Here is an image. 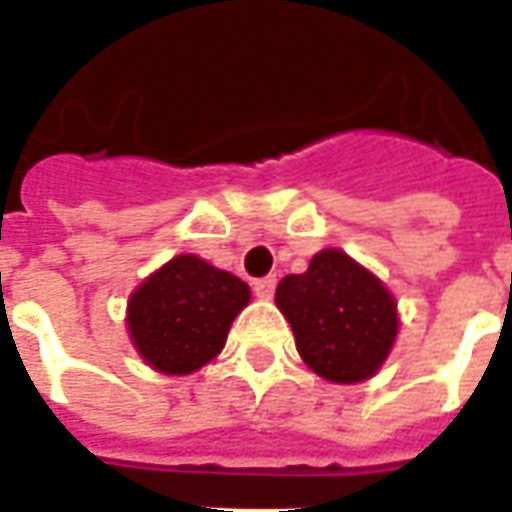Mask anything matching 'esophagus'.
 I'll return each mask as SVG.
<instances>
[{
  "label": "esophagus",
  "instance_id": "34e87169",
  "mask_svg": "<svg viewBox=\"0 0 512 512\" xmlns=\"http://www.w3.org/2000/svg\"><path fill=\"white\" fill-rule=\"evenodd\" d=\"M274 288H277V277H263V280H255V293L260 299H271L274 296Z\"/></svg>",
  "mask_w": 512,
  "mask_h": 512
}]
</instances>
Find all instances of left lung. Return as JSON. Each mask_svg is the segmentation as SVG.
Wrapping results in <instances>:
<instances>
[{"label": "left lung", "mask_w": 512, "mask_h": 512, "mask_svg": "<svg viewBox=\"0 0 512 512\" xmlns=\"http://www.w3.org/2000/svg\"><path fill=\"white\" fill-rule=\"evenodd\" d=\"M274 299L302 360L324 380H368L391 352L399 327L393 296L338 249L318 252L305 274H288Z\"/></svg>", "instance_id": "obj_1"}]
</instances>
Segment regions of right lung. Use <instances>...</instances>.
Wrapping results in <instances>:
<instances>
[{
	"label": "right lung",
	"instance_id": "right-lung-1",
	"mask_svg": "<svg viewBox=\"0 0 512 512\" xmlns=\"http://www.w3.org/2000/svg\"><path fill=\"white\" fill-rule=\"evenodd\" d=\"M249 285L194 255H180L132 293L130 338L149 366L191 374L219 355Z\"/></svg>",
	"mask_w": 512,
	"mask_h": 512
}]
</instances>
